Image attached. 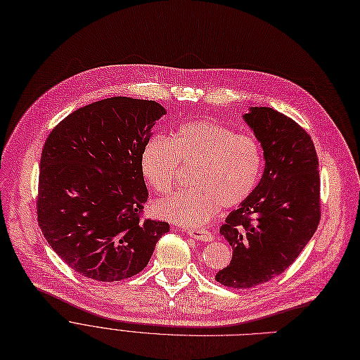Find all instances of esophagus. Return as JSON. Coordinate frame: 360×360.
Returning a JSON list of instances; mask_svg holds the SVG:
<instances>
[{"label":"esophagus","mask_w":360,"mask_h":360,"mask_svg":"<svg viewBox=\"0 0 360 360\" xmlns=\"http://www.w3.org/2000/svg\"><path fill=\"white\" fill-rule=\"evenodd\" d=\"M188 235H190L194 239H197V240H201V242H210V240H213L212 232L204 231V229H190V231H188Z\"/></svg>","instance_id":"1"}]
</instances>
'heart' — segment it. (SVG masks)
I'll use <instances>...</instances> for the list:
<instances>
[{
	"label": "heart",
	"mask_w": 360,
	"mask_h": 360,
	"mask_svg": "<svg viewBox=\"0 0 360 360\" xmlns=\"http://www.w3.org/2000/svg\"><path fill=\"white\" fill-rule=\"evenodd\" d=\"M179 163H195L190 184L153 204V213L185 228H198L216 216L220 205L235 207L247 200L261 178L262 153L258 141L210 121L181 125L169 140L155 137L140 155V169L158 194L170 190Z\"/></svg>",
	"instance_id": "b5f03b06"
}]
</instances>
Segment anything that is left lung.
Returning a JSON list of instances; mask_svg holds the SVG:
<instances>
[{
  "instance_id": "8db88e82",
  "label": "left lung",
  "mask_w": 360,
  "mask_h": 360,
  "mask_svg": "<svg viewBox=\"0 0 360 360\" xmlns=\"http://www.w3.org/2000/svg\"><path fill=\"white\" fill-rule=\"evenodd\" d=\"M242 118L259 141L266 166L252 194L220 228L233 254L216 280L233 289L255 288L285 271L321 217L318 158L308 132L266 106H252Z\"/></svg>"
}]
</instances>
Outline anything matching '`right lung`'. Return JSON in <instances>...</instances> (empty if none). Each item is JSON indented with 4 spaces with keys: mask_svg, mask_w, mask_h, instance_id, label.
Segmentation results:
<instances>
[{
    "mask_svg": "<svg viewBox=\"0 0 360 360\" xmlns=\"http://www.w3.org/2000/svg\"><path fill=\"white\" fill-rule=\"evenodd\" d=\"M166 113L155 101L109 98L74 110L45 141L37 221L79 274L120 281L140 273L166 221L141 220L148 193L140 155Z\"/></svg>",
    "mask_w": 360,
    "mask_h": 360,
    "instance_id": "1",
    "label": "right lung"
}]
</instances>
